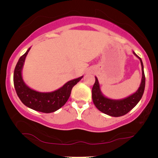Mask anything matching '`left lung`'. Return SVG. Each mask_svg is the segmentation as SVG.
<instances>
[{
	"label": "left lung",
	"mask_w": 158,
	"mask_h": 158,
	"mask_svg": "<svg viewBox=\"0 0 158 158\" xmlns=\"http://www.w3.org/2000/svg\"><path fill=\"white\" fill-rule=\"evenodd\" d=\"M133 54L140 60L142 66V81L138 90L133 94L127 98L114 100L106 97L101 90L100 84L98 78L95 77L96 81L92 88V99L94 105L99 111L103 112L107 115L118 117L124 116L130 111L136 105L139 103L144 94L145 87V76L144 73V66L142 61L139 56L136 55L133 51Z\"/></svg>",
	"instance_id": "obj_1"
}]
</instances>
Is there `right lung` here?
Returning <instances> with one entry per match:
<instances>
[{
    "instance_id": "obj_1",
    "label": "right lung",
    "mask_w": 158,
    "mask_h": 158,
    "mask_svg": "<svg viewBox=\"0 0 158 158\" xmlns=\"http://www.w3.org/2000/svg\"><path fill=\"white\" fill-rule=\"evenodd\" d=\"M31 47L19 58L14 73V84L16 94L23 104L30 109L43 113H52L65 104L70 96L73 86L83 76L67 82L59 89L52 92L42 93L31 89L23 81L22 70L25 59Z\"/></svg>"
}]
</instances>
